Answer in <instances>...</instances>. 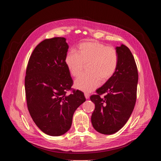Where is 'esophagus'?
<instances>
[{"mask_svg":"<svg viewBox=\"0 0 161 161\" xmlns=\"http://www.w3.org/2000/svg\"><path fill=\"white\" fill-rule=\"evenodd\" d=\"M85 97L86 99H89V97H90V95L88 94V93H85Z\"/></svg>","mask_w":161,"mask_h":161,"instance_id":"obj_1","label":"esophagus"}]
</instances>
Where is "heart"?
Instances as JSON below:
<instances>
[{"label":"heart","instance_id":"b5f03b06","mask_svg":"<svg viewBox=\"0 0 161 161\" xmlns=\"http://www.w3.org/2000/svg\"><path fill=\"white\" fill-rule=\"evenodd\" d=\"M65 64L69 73L78 77L83 72L88 65L87 74L76 79V88L90 92L100 84L108 81L115 73L119 65V55L116 50L108 47L98 41L84 42L78 45L76 53L73 52L67 53Z\"/></svg>","mask_w":161,"mask_h":161}]
</instances>
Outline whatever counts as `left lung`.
<instances>
[{
  "label": "left lung",
  "instance_id": "left-lung-1",
  "mask_svg": "<svg viewBox=\"0 0 161 161\" xmlns=\"http://www.w3.org/2000/svg\"><path fill=\"white\" fill-rule=\"evenodd\" d=\"M119 65L114 75L90 96L95 104L91 117L94 128L99 133L112 134L126 124L134 109L138 81L134 58L124 44L116 47ZM105 96L101 98L100 96Z\"/></svg>",
  "mask_w": 161,
  "mask_h": 161
}]
</instances>
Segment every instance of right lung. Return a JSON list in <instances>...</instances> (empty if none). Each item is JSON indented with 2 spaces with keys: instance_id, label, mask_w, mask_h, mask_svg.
<instances>
[{
  "instance_id": "1",
  "label": "right lung",
  "mask_w": 161,
  "mask_h": 161,
  "mask_svg": "<svg viewBox=\"0 0 161 161\" xmlns=\"http://www.w3.org/2000/svg\"><path fill=\"white\" fill-rule=\"evenodd\" d=\"M69 46L58 37L41 42L28 62L25 88L31 116L44 133L63 135L70 129L76 109L85 101L78 90L66 95L73 84L65 64Z\"/></svg>"
}]
</instances>
